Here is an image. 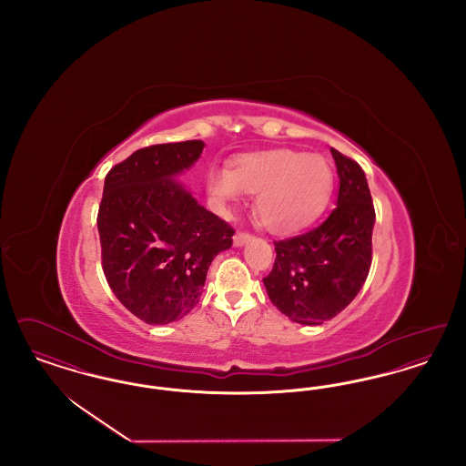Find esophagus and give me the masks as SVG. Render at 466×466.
Here are the masks:
<instances>
[{
  "label": "esophagus",
  "instance_id": "34e87169",
  "mask_svg": "<svg viewBox=\"0 0 466 466\" xmlns=\"http://www.w3.org/2000/svg\"><path fill=\"white\" fill-rule=\"evenodd\" d=\"M249 239H251V234L246 232V230H238V232L234 234V244H236V246H243V244L248 243Z\"/></svg>",
  "mask_w": 466,
  "mask_h": 466
}]
</instances>
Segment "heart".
<instances>
[{
    "label": "heart",
    "instance_id": "heart-1",
    "mask_svg": "<svg viewBox=\"0 0 466 466\" xmlns=\"http://www.w3.org/2000/svg\"><path fill=\"white\" fill-rule=\"evenodd\" d=\"M329 162L316 154L270 150L234 160L232 169L211 167L208 190L228 206L255 194V215L272 232L289 234L314 222L332 194Z\"/></svg>",
    "mask_w": 466,
    "mask_h": 466
}]
</instances>
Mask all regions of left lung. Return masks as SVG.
<instances>
[{
	"instance_id": "left-lung-1",
	"label": "left lung",
	"mask_w": 466,
	"mask_h": 466,
	"mask_svg": "<svg viewBox=\"0 0 466 466\" xmlns=\"http://www.w3.org/2000/svg\"><path fill=\"white\" fill-rule=\"evenodd\" d=\"M339 198L329 218L306 234L274 241L264 278L270 302L302 325L337 316L363 287L372 264L376 209L363 169L332 148Z\"/></svg>"
}]
</instances>
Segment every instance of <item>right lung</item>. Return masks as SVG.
Returning <instances> with one entry per match:
<instances>
[{
	"label": "right lung",
	"instance_id": "add662e5",
	"mask_svg": "<svg viewBox=\"0 0 466 466\" xmlns=\"http://www.w3.org/2000/svg\"><path fill=\"white\" fill-rule=\"evenodd\" d=\"M202 148L199 139L145 147L105 179L97 211L103 272L115 297L148 325L194 309L213 258L232 246L230 223L173 179Z\"/></svg>",
	"mask_w": 466,
	"mask_h": 466
}]
</instances>
